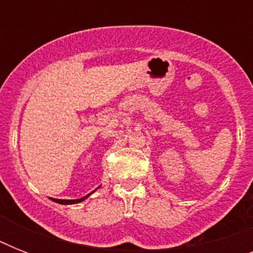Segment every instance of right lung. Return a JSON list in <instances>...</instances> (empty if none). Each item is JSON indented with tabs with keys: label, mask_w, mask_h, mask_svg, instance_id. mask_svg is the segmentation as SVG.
Listing matches in <instances>:
<instances>
[{
	"label": "right lung",
	"mask_w": 253,
	"mask_h": 253,
	"mask_svg": "<svg viewBox=\"0 0 253 253\" xmlns=\"http://www.w3.org/2000/svg\"><path fill=\"white\" fill-rule=\"evenodd\" d=\"M91 193H94V192H91ZM91 193H89L87 196L83 197V198H79V200H55V198H51V200H53L55 202H57V204H61V205H73V204H79V202H83L84 200H86L87 197L90 196Z\"/></svg>",
	"instance_id": "1"
}]
</instances>
